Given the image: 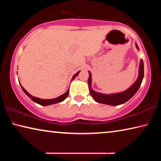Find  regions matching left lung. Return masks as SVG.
Returning <instances> with one entry per match:
<instances>
[{"label": "left lung", "instance_id": "1", "mask_svg": "<svg viewBox=\"0 0 161 161\" xmlns=\"http://www.w3.org/2000/svg\"><path fill=\"white\" fill-rule=\"evenodd\" d=\"M136 47L138 50L139 48L138 45L136 43ZM89 77L88 79V85L89 90L90 92L91 96L93 98L95 102L97 103H103V104H107L111 106H118L122 104L127 101H129L130 98L134 96V94L137 92L139 89L141 83H142L143 75H144V65L142 59L140 60L139 67H138V76L137 80L130 86L129 89L124 92H118V93L113 94H103L100 92H97L94 91L92 87V74L90 71H89Z\"/></svg>", "mask_w": 161, "mask_h": 161}]
</instances>
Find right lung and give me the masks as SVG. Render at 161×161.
Segmentation results:
<instances>
[{"label": "right lung", "mask_w": 161, "mask_h": 161, "mask_svg": "<svg viewBox=\"0 0 161 161\" xmlns=\"http://www.w3.org/2000/svg\"><path fill=\"white\" fill-rule=\"evenodd\" d=\"M80 72V71H79V72H77V73H76V74L73 75L72 80H71V81L75 80V78L79 75ZM20 86H21L22 89H23V91L25 92V94L27 95V96L31 98V99L34 102L37 103H38V104H40L41 106H49V105L54 104V103L63 102V101L67 97L68 95H69V89H67V91L65 92L64 94H63L62 95H60V96L58 97L54 98V99H40V98H37V97L32 96L31 94H29L28 92H27L23 86H22L21 84H20Z\"/></svg>", "instance_id": "1"}]
</instances>
